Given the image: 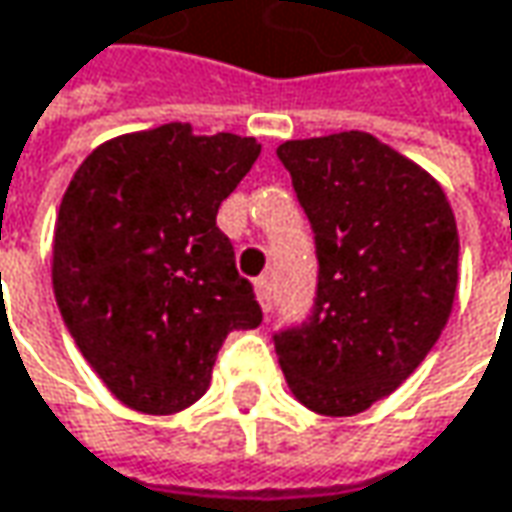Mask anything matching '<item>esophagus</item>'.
<instances>
[{
    "label": "esophagus",
    "mask_w": 512,
    "mask_h": 512,
    "mask_svg": "<svg viewBox=\"0 0 512 512\" xmlns=\"http://www.w3.org/2000/svg\"><path fill=\"white\" fill-rule=\"evenodd\" d=\"M255 292H257L260 307H263V313L269 316V313H272V286H269V278H257Z\"/></svg>",
    "instance_id": "obj_1"
}]
</instances>
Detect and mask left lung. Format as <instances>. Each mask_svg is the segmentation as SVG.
Masks as SVG:
<instances>
[{
  "label": "left lung",
  "mask_w": 512,
  "mask_h": 512,
  "mask_svg": "<svg viewBox=\"0 0 512 512\" xmlns=\"http://www.w3.org/2000/svg\"><path fill=\"white\" fill-rule=\"evenodd\" d=\"M316 240L318 284L304 321L272 336L292 394L350 417L391 394L435 347L458 286V228L446 194L368 133L284 141Z\"/></svg>",
  "instance_id": "left-lung-1"
}]
</instances>
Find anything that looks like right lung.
<instances>
[{"mask_svg": "<svg viewBox=\"0 0 512 512\" xmlns=\"http://www.w3.org/2000/svg\"><path fill=\"white\" fill-rule=\"evenodd\" d=\"M260 156L255 138L188 124L112 138L77 167L54 228V298L124 406L196 403L234 330L263 321L217 211Z\"/></svg>", "mask_w": 512, "mask_h": 512, "instance_id": "1", "label": "right lung"}]
</instances>
